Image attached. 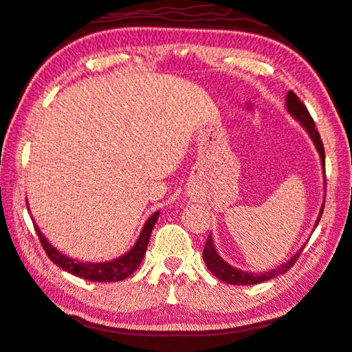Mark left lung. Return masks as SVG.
Returning a JSON list of instances; mask_svg holds the SVG:
<instances>
[{"instance_id":"1","label":"left lung","mask_w":352,"mask_h":352,"mask_svg":"<svg viewBox=\"0 0 352 352\" xmlns=\"http://www.w3.org/2000/svg\"><path fill=\"white\" fill-rule=\"evenodd\" d=\"M286 108H287V111L291 113L294 119H296L302 124V128L307 131V134L310 135V138L314 140V144L316 147V151L319 152V156H321V162H322V168H324V175H325V151H324L321 135H319V132L316 131L315 122H314V119H311L310 113L307 111L306 105L301 102L300 98L296 96L292 90L287 91ZM322 212H324V205H322L321 210H319V217H318L315 226H318L319 220H321ZM302 248H304V245L291 257V259H289L285 263H282V265H278L277 268L270 270L267 272H261V274H256V272H247V271L238 270L235 267H232V265H229L226 261H223V257L217 253V250L214 247L212 236L209 235L208 239H206L205 248H203V261H205L208 270L212 272V274L217 278H220L221 282L229 283V285H242V286L247 285L248 286V285L263 283V282H267V280H271V278H274L277 276L285 274V272L291 270L295 265V262L298 261L300 254L302 253Z\"/></svg>"}]
</instances>
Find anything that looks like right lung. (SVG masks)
<instances>
[{
    "mask_svg": "<svg viewBox=\"0 0 352 352\" xmlns=\"http://www.w3.org/2000/svg\"><path fill=\"white\" fill-rule=\"evenodd\" d=\"M27 206H28V203H27ZM158 217H160V210H156L155 214H152L149 220L146 221L137 242L128 253H124L123 256L117 257V259H113V261L96 262V263L80 262V261L72 259V257H69L61 252H58L56 247L50 244V241L45 238V235L41 232V229L37 228L34 221H33V224H34L37 236L42 242V247L45 248L46 254H48V257L54 263L58 265L60 268H63L65 271L70 272V274H74L76 277H81L84 280H90V282L107 283V282H120V280L129 277L132 272H134L140 267V263H142L143 257H144L147 244H149V238H151L153 226L156 221H158Z\"/></svg>",
    "mask_w": 352,
    "mask_h": 352,
    "instance_id": "right-lung-1",
    "label": "right lung"
}]
</instances>
